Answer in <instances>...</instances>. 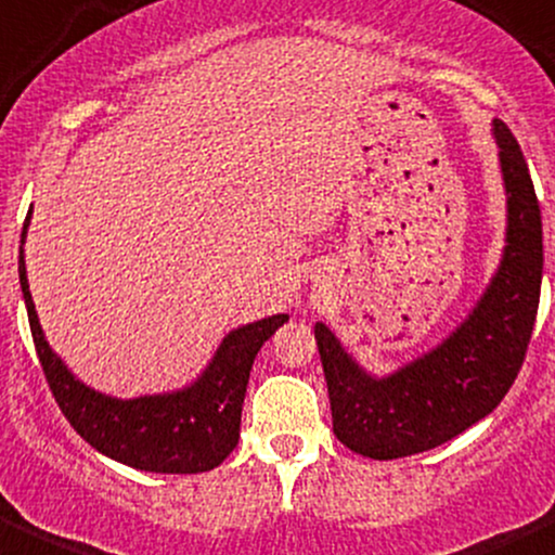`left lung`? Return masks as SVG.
Segmentation results:
<instances>
[{
	"mask_svg": "<svg viewBox=\"0 0 555 555\" xmlns=\"http://www.w3.org/2000/svg\"><path fill=\"white\" fill-rule=\"evenodd\" d=\"M507 233L496 273L466 320L434 349L374 376L317 322L333 434L374 461L439 448L493 412L513 387L534 331L542 287V217L529 165L507 124L493 118Z\"/></svg>",
	"mask_w": 555,
	"mask_h": 555,
	"instance_id": "1",
	"label": "left lung"
}]
</instances>
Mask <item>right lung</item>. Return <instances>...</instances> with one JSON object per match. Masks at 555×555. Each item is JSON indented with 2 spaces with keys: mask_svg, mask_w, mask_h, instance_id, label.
Here are the masks:
<instances>
[{
  "mask_svg": "<svg viewBox=\"0 0 555 555\" xmlns=\"http://www.w3.org/2000/svg\"><path fill=\"white\" fill-rule=\"evenodd\" d=\"M21 233L18 279L29 314L31 338L42 374L51 385L59 409L69 426L107 459L141 472L157 475H197L222 464L235 450L241 437V406H244L249 371L262 344L289 320L287 314H271L230 331L217 347L214 358L195 382L181 390L154 392V396L116 398L83 385L64 365L46 341L35 300L26 279L24 244Z\"/></svg>",
  "mask_w": 555,
  "mask_h": 555,
  "instance_id": "right-lung-1",
  "label": "right lung"
}]
</instances>
